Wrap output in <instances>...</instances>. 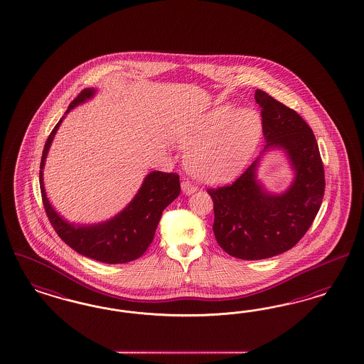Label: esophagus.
<instances>
[{
	"mask_svg": "<svg viewBox=\"0 0 364 364\" xmlns=\"http://www.w3.org/2000/svg\"><path fill=\"white\" fill-rule=\"evenodd\" d=\"M181 188H182V191H183L185 194H188V196L193 194L194 191H197V186L193 185L190 181H182Z\"/></svg>",
	"mask_w": 364,
	"mask_h": 364,
	"instance_id": "obj_1",
	"label": "esophagus"
}]
</instances>
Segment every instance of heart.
I'll use <instances>...</instances> for the list:
<instances>
[{
  "label": "heart",
  "mask_w": 364,
  "mask_h": 364,
  "mask_svg": "<svg viewBox=\"0 0 364 364\" xmlns=\"http://www.w3.org/2000/svg\"><path fill=\"white\" fill-rule=\"evenodd\" d=\"M261 120L250 108H214L176 143L188 150V171L205 182H225L238 176L257 147Z\"/></svg>",
  "instance_id": "b5f03b06"
}]
</instances>
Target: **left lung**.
<instances>
[{
	"mask_svg": "<svg viewBox=\"0 0 364 364\" xmlns=\"http://www.w3.org/2000/svg\"><path fill=\"white\" fill-rule=\"evenodd\" d=\"M262 134L270 147L284 149L296 176L284 194L272 196L256 178L258 159L232 185L208 188L218 245L235 258L262 259L284 253L304 237L324 197V166L316 138L294 109L257 90Z\"/></svg>",
	"mask_w": 364,
	"mask_h": 364,
	"instance_id": "obj_1",
	"label": "left lung"
}]
</instances>
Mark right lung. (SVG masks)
<instances>
[{
	"label": "right lung",
	"instance_id": "1",
	"mask_svg": "<svg viewBox=\"0 0 364 364\" xmlns=\"http://www.w3.org/2000/svg\"><path fill=\"white\" fill-rule=\"evenodd\" d=\"M94 94L92 88L82 90L70 102L67 112L92 97ZM61 122L63 119L49 134L40 164V190L49 223L68 247L85 257L106 264H124L141 257L153 242L156 226L164 209L181 193L179 176L176 173L162 171L150 173L129 206L107 223L92 226L68 223L50 206L43 182V168L48 150Z\"/></svg>",
	"mask_w": 364,
	"mask_h": 364
}]
</instances>
